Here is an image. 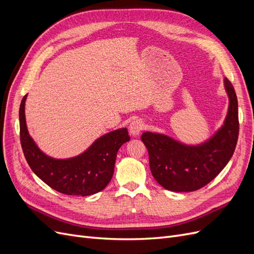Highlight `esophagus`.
Instances as JSON below:
<instances>
[{
	"instance_id": "obj_1",
	"label": "esophagus",
	"mask_w": 254,
	"mask_h": 254,
	"mask_svg": "<svg viewBox=\"0 0 254 254\" xmlns=\"http://www.w3.org/2000/svg\"><path fill=\"white\" fill-rule=\"evenodd\" d=\"M144 128V124L143 122L141 120H135L133 122H131V124H130L129 126V131H130V134L133 135V136H136L139 135L141 130Z\"/></svg>"
}]
</instances>
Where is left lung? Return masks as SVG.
<instances>
[{
	"label": "left lung",
	"instance_id": "8db88e82",
	"mask_svg": "<svg viewBox=\"0 0 254 254\" xmlns=\"http://www.w3.org/2000/svg\"><path fill=\"white\" fill-rule=\"evenodd\" d=\"M229 108L222 125L209 140L188 145L163 133L143 132L153 178L172 191H193L211 182L233 156L238 139V105L235 90L224 80Z\"/></svg>",
	"mask_w": 254,
	"mask_h": 254
}]
</instances>
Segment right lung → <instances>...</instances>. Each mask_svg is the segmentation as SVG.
Masks as SVG:
<instances>
[{
	"mask_svg": "<svg viewBox=\"0 0 254 254\" xmlns=\"http://www.w3.org/2000/svg\"><path fill=\"white\" fill-rule=\"evenodd\" d=\"M26 97L27 94L20 105V139L32 171L49 187L65 195L90 196L103 190L113 176L120 147L130 140L127 128H120L102 135L76 157L52 158L38 147L28 133L25 120Z\"/></svg>",
	"mask_w": 254,
	"mask_h": 254,
	"instance_id": "right-lung-1",
	"label": "right lung"
}]
</instances>
